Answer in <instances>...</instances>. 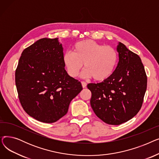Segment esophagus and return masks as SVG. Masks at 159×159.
<instances>
[{"label":"esophagus","instance_id":"34e87169","mask_svg":"<svg viewBox=\"0 0 159 159\" xmlns=\"http://www.w3.org/2000/svg\"><path fill=\"white\" fill-rule=\"evenodd\" d=\"M82 83V88H86V86H87V84H86V82H81Z\"/></svg>","mask_w":159,"mask_h":159}]
</instances>
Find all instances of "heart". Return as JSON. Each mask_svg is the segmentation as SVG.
<instances>
[{"mask_svg": "<svg viewBox=\"0 0 159 159\" xmlns=\"http://www.w3.org/2000/svg\"><path fill=\"white\" fill-rule=\"evenodd\" d=\"M62 60L71 77H77L84 64L86 70L83 77H93L96 81L102 82L109 79L114 73L119 56L114 48L88 39L75 44L73 53L66 52Z\"/></svg>", "mask_w": 159, "mask_h": 159, "instance_id": "1", "label": "heart"}]
</instances>
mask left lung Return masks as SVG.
<instances>
[{
  "mask_svg": "<svg viewBox=\"0 0 159 159\" xmlns=\"http://www.w3.org/2000/svg\"><path fill=\"white\" fill-rule=\"evenodd\" d=\"M119 62L111 76L100 83H90V104L99 119L119 125L140 110L147 88V77L140 58L119 43Z\"/></svg>",
  "mask_w": 159,
  "mask_h": 159,
  "instance_id": "8db88e82",
  "label": "left lung"
}]
</instances>
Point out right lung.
Returning a JSON list of instances; mask_svg holds the SVG:
<instances>
[{"mask_svg": "<svg viewBox=\"0 0 159 159\" xmlns=\"http://www.w3.org/2000/svg\"><path fill=\"white\" fill-rule=\"evenodd\" d=\"M58 38H43L25 49L15 71L20 104L30 116L44 123L59 120L82 89L64 68Z\"/></svg>", "mask_w": 159, "mask_h": 159, "instance_id": "obj_1", "label": "right lung"}]
</instances>
